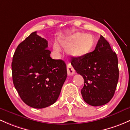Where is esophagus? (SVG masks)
Masks as SVG:
<instances>
[{
    "label": "esophagus",
    "instance_id": "obj_1",
    "mask_svg": "<svg viewBox=\"0 0 130 130\" xmlns=\"http://www.w3.org/2000/svg\"><path fill=\"white\" fill-rule=\"evenodd\" d=\"M67 70L68 75H69V76L73 75L75 73L74 69L72 67V66L70 63L67 64Z\"/></svg>",
    "mask_w": 130,
    "mask_h": 130
}]
</instances>
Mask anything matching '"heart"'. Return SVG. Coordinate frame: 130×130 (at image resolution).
Listing matches in <instances>:
<instances>
[{"mask_svg":"<svg viewBox=\"0 0 130 130\" xmlns=\"http://www.w3.org/2000/svg\"><path fill=\"white\" fill-rule=\"evenodd\" d=\"M61 47L67 48V54L73 58H82L87 55L92 50L95 45V39L90 34L76 32L59 39ZM53 48L57 52L60 51L57 42L53 43Z\"/></svg>","mask_w":130,"mask_h":130,"instance_id":"obj_1","label":"heart"}]
</instances>
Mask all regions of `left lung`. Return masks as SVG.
<instances>
[{
	"label": "left lung",
	"mask_w": 130,
	"mask_h": 130,
	"mask_svg": "<svg viewBox=\"0 0 130 130\" xmlns=\"http://www.w3.org/2000/svg\"><path fill=\"white\" fill-rule=\"evenodd\" d=\"M71 63L84 79L81 93L86 103L97 106L111 100L119 78L118 58L102 35L94 51Z\"/></svg>",
	"instance_id": "obj_1"
}]
</instances>
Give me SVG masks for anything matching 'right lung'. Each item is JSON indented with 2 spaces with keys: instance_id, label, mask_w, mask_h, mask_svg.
<instances>
[{
  "instance_id": "add662e5",
  "label": "right lung",
  "mask_w": 130,
  "mask_h": 130,
  "mask_svg": "<svg viewBox=\"0 0 130 130\" xmlns=\"http://www.w3.org/2000/svg\"><path fill=\"white\" fill-rule=\"evenodd\" d=\"M48 42L32 32L19 45L12 62V80L23 102L43 108L57 100L67 76L61 60L52 59Z\"/></svg>"
}]
</instances>
